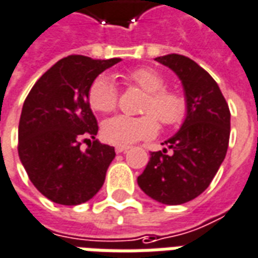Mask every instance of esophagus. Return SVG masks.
Masks as SVG:
<instances>
[{"label":"esophagus","mask_w":258,"mask_h":258,"mask_svg":"<svg viewBox=\"0 0 258 258\" xmlns=\"http://www.w3.org/2000/svg\"><path fill=\"white\" fill-rule=\"evenodd\" d=\"M129 149H131L129 146H116V147H115V151H116V153H125V151H127Z\"/></svg>","instance_id":"1"}]
</instances>
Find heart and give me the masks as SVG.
<instances>
[{"label": "heart", "mask_w": 258, "mask_h": 258, "mask_svg": "<svg viewBox=\"0 0 258 258\" xmlns=\"http://www.w3.org/2000/svg\"><path fill=\"white\" fill-rule=\"evenodd\" d=\"M123 80L146 93L140 105V116L118 115L101 126L105 142L115 146H127L158 132V120L165 127L182 123L187 115V98L182 91L168 89L167 80L153 68H136L123 74ZM90 108L100 114H108L116 108L118 89L107 75H100L91 82L87 91Z\"/></svg>", "instance_id": "b5f03b06"}]
</instances>
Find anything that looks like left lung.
<instances>
[{
	"mask_svg": "<svg viewBox=\"0 0 258 258\" xmlns=\"http://www.w3.org/2000/svg\"><path fill=\"white\" fill-rule=\"evenodd\" d=\"M182 80L187 115L179 132L164 142L165 149L151 151L140 189L157 202L183 204L207 189L224 161L229 144L231 112L217 82L184 55L155 58Z\"/></svg>",
	"mask_w": 258,
	"mask_h": 258,
	"instance_id": "obj_1",
	"label": "left lung"
}]
</instances>
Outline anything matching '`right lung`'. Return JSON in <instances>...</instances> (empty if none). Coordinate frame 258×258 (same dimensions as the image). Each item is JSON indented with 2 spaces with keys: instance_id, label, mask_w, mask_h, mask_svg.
Returning <instances> with one entry per match:
<instances>
[{
  "instance_id": "add662e5",
  "label": "right lung",
  "mask_w": 258,
  "mask_h": 258,
  "mask_svg": "<svg viewBox=\"0 0 258 258\" xmlns=\"http://www.w3.org/2000/svg\"><path fill=\"white\" fill-rule=\"evenodd\" d=\"M119 61L65 56L27 94L19 119L18 153L32 183L51 202L78 206L104 184L115 150L96 140L98 125L87 91L98 75ZM85 141L89 147L83 152L80 146Z\"/></svg>"
}]
</instances>
